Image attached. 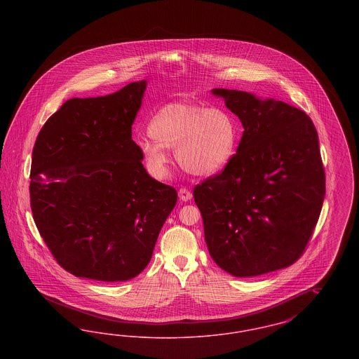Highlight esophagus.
Returning a JSON list of instances; mask_svg holds the SVG:
<instances>
[{
  "label": "esophagus",
  "instance_id": "34e87169",
  "mask_svg": "<svg viewBox=\"0 0 359 359\" xmlns=\"http://www.w3.org/2000/svg\"><path fill=\"white\" fill-rule=\"evenodd\" d=\"M179 198L183 201V202H188L189 199H192V192L186 187H182L179 189Z\"/></svg>",
  "mask_w": 359,
  "mask_h": 359
}]
</instances>
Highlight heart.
I'll list each match as a JSON object with an SVG mask.
<instances>
[{"instance_id":"heart-1","label":"heart","mask_w":359,"mask_h":359,"mask_svg":"<svg viewBox=\"0 0 359 359\" xmlns=\"http://www.w3.org/2000/svg\"><path fill=\"white\" fill-rule=\"evenodd\" d=\"M148 133L138 145L149 172L158 179L168 172L167 148H176V158L186 171L210 176L229 165L239 138L237 121L229 110L188 102L161 106L148 123Z\"/></svg>"}]
</instances>
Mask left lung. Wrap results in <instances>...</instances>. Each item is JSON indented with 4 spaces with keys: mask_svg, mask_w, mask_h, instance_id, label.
I'll list each match as a JSON object with an SVG mask.
<instances>
[{
    "mask_svg": "<svg viewBox=\"0 0 359 359\" xmlns=\"http://www.w3.org/2000/svg\"><path fill=\"white\" fill-rule=\"evenodd\" d=\"M212 93L245 130L229 165L194 188L210 256L237 277L287 268L303 256L325 199L316 128L288 103L237 90Z\"/></svg>",
    "mask_w": 359,
    "mask_h": 359,
    "instance_id": "1",
    "label": "left lung"
}]
</instances>
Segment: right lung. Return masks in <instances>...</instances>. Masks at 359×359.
Wrapping results in <instances>:
<instances>
[{
	"instance_id": "1",
	"label": "right lung",
	"mask_w": 359,
	"mask_h": 359,
	"mask_svg": "<svg viewBox=\"0 0 359 359\" xmlns=\"http://www.w3.org/2000/svg\"><path fill=\"white\" fill-rule=\"evenodd\" d=\"M147 87L72 98L41 128L31 167L36 227L69 273L126 281L149 264L177 191L145 171L132 125Z\"/></svg>"
}]
</instances>
